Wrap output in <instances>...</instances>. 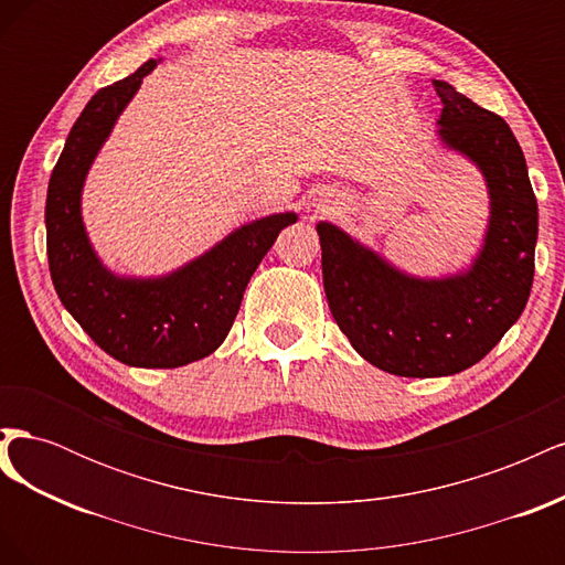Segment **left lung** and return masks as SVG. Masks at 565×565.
<instances>
[{
    "label": "left lung",
    "instance_id": "left-lung-1",
    "mask_svg": "<svg viewBox=\"0 0 565 565\" xmlns=\"http://www.w3.org/2000/svg\"><path fill=\"white\" fill-rule=\"evenodd\" d=\"M434 87L440 139L481 167L490 188V228L471 270L415 280L337 226L316 228L339 330L367 363L398 377H443L481 361L523 313L535 276L537 200L516 136L452 84L434 79Z\"/></svg>",
    "mask_w": 565,
    "mask_h": 565
}]
</instances>
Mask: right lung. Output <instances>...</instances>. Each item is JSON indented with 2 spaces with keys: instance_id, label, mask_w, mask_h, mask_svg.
Instances as JSON below:
<instances>
[{
  "instance_id": "right-lung-1",
  "label": "right lung",
  "mask_w": 565,
  "mask_h": 565,
  "mask_svg": "<svg viewBox=\"0 0 565 565\" xmlns=\"http://www.w3.org/2000/svg\"><path fill=\"white\" fill-rule=\"evenodd\" d=\"M158 65L98 89L67 134L46 191V256L56 295L115 361L134 367H181L221 347L241 311L245 287L297 214H273L237 228L193 264L167 278H115L98 264L79 216L87 169L117 115Z\"/></svg>"
}]
</instances>
